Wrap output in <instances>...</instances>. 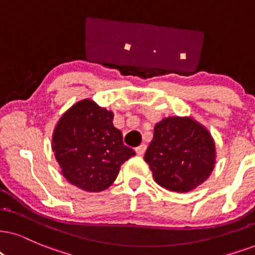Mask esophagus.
<instances>
[{"mask_svg": "<svg viewBox=\"0 0 255 255\" xmlns=\"http://www.w3.org/2000/svg\"><path fill=\"white\" fill-rule=\"evenodd\" d=\"M146 149H147V146H146V144H141V146H138V147L135 148V151H136L137 155L142 156L143 154H144V151H146Z\"/></svg>", "mask_w": 255, "mask_h": 255, "instance_id": "1", "label": "esophagus"}]
</instances>
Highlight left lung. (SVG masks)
Instances as JSON below:
<instances>
[{"label":"left lung","instance_id":"left-lung-1","mask_svg":"<svg viewBox=\"0 0 255 255\" xmlns=\"http://www.w3.org/2000/svg\"><path fill=\"white\" fill-rule=\"evenodd\" d=\"M217 150L207 128L191 117H169L154 127L144 161L157 185L170 192H191L209 178Z\"/></svg>","mask_w":255,"mask_h":255}]
</instances>
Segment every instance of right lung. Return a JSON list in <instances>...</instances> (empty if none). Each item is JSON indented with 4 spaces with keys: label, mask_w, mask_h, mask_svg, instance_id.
Returning <instances> with one entry per match:
<instances>
[{
    "label": "right lung",
    "mask_w": 255,
    "mask_h": 255,
    "mask_svg": "<svg viewBox=\"0 0 255 255\" xmlns=\"http://www.w3.org/2000/svg\"><path fill=\"white\" fill-rule=\"evenodd\" d=\"M112 111L85 99L63 113L54 128L51 149L67 181L90 193L107 189L125 161L135 155L124 146Z\"/></svg>",
    "instance_id": "right-lung-1"
}]
</instances>
